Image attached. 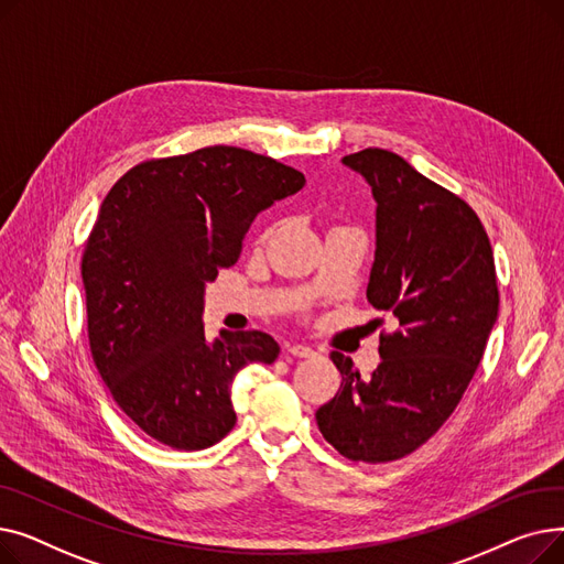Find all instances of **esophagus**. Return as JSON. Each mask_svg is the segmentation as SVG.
<instances>
[{
	"label": "esophagus",
	"mask_w": 564,
	"mask_h": 564,
	"mask_svg": "<svg viewBox=\"0 0 564 564\" xmlns=\"http://www.w3.org/2000/svg\"><path fill=\"white\" fill-rule=\"evenodd\" d=\"M288 354H292V357H300V359H311V357H315V349L308 345H302V343H292V345H288Z\"/></svg>",
	"instance_id": "1"
}]
</instances>
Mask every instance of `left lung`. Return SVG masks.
<instances>
[{"instance_id": "obj_1", "label": "left lung", "mask_w": 564, "mask_h": 564, "mask_svg": "<svg viewBox=\"0 0 564 564\" xmlns=\"http://www.w3.org/2000/svg\"><path fill=\"white\" fill-rule=\"evenodd\" d=\"M377 200L368 302L393 313L364 379L332 351L338 393L315 413L322 436L351 462L383 464L421 448L451 419L476 375L498 317L487 230L473 207L381 148L345 155Z\"/></svg>"}]
</instances>
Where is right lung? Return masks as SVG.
<instances>
[{"label":"right lung","instance_id":"obj_1","mask_svg":"<svg viewBox=\"0 0 564 564\" xmlns=\"http://www.w3.org/2000/svg\"><path fill=\"white\" fill-rule=\"evenodd\" d=\"M304 185L272 158L210 145L145 160L105 196L82 256L88 345L113 402L164 446H215L237 421L235 375L276 361L270 334L207 340L203 290L240 258L258 213Z\"/></svg>","mask_w":564,"mask_h":564}]
</instances>
